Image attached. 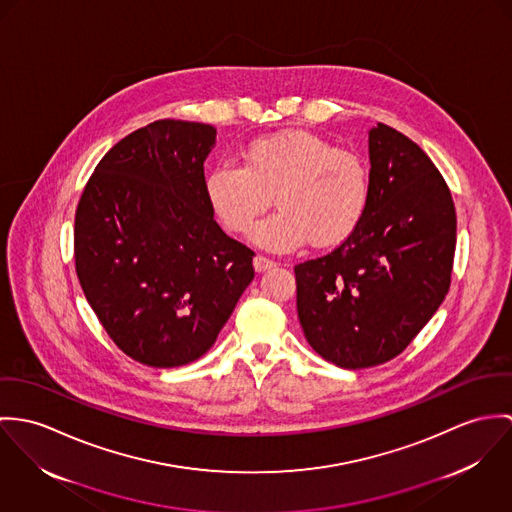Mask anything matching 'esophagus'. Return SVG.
I'll use <instances>...</instances> for the list:
<instances>
[{
	"label": "esophagus",
	"instance_id": "obj_1",
	"mask_svg": "<svg viewBox=\"0 0 512 512\" xmlns=\"http://www.w3.org/2000/svg\"><path fill=\"white\" fill-rule=\"evenodd\" d=\"M253 267H255L257 273H265V271H269V269L275 267V261H271V259L263 257V255H257V257L253 259Z\"/></svg>",
	"mask_w": 512,
	"mask_h": 512
}]
</instances>
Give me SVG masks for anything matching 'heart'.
<instances>
[{"instance_id":"obj_1","label":"heart","mask_w":512,"mask_h":512,"mask_svg":"<svg viewBox=\"0 0 512 512\" xmlns=\"http://www.w3.org/2000/svg\"><path fill=\"white\" fill-rule=\"evenodd\" d=\"M204 194L216 220L243 235L273 204L251 241L269 251H292L306 241L334 249L359 228L371 198L367 163L353 151L310 131L257 137L241 151V169L216 167Z\"/></svg>"}]
</instances>
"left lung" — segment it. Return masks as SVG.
Returning a JSON list of instances; mask_svg holds the SVG:
<instances>
[{"label": "left lung", "mask_w": 512, "mask_h": 512, "mask_svg": "<svg viewBox=\"0 0 512 512\" xmlns=\"http://www.w3.org/2000/svg\"><path fill=\"white\" fill-rule=\"evenodd\" d=\"M371 198L355 233L294 267L304 336L343 369L381 365L444 302L455 253V206L430 157L397 129L369 131Z\"/></svg>", "instance_id": "left-lung-1"}]
</instances>
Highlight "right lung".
Segmentation results:
<instances>
[{
    "mask_svg": "<svg viewBox=\"0 0 512 512\" xmlns=\"http://www.w3.org/2000/svg\"><path fill=\"white\" fill-rule=\"evenodd\" d=\"M206 123L159 119L114 145L76 208L80 286L108 336L149 367L202 357L253 281L255 253L216 224Z\"/></svg>",
    "mask_w": 512,
    "mask_h": 512,
    "instance_id": "add662e5",
    "label": "right lung"
}]
</instances>
